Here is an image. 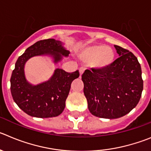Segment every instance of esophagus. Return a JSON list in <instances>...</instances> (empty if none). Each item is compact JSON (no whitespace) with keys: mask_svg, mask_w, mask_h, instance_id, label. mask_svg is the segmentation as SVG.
<instances>
[{"mask_svg":"<svg viewBox=\"0 0 151 151\" xmlns=\"http://www.w3.org/2000/svg\"><path fill=\"white\" fill-rule=\"evenodd\" d=\"M85 69L84 68V67H81V68H80V70H79V73H80V76H81V75L83 74V73H84V72H85Z\"/></svg>","mask_w":151,"mask_h":151,"instance_id":"1","label":"esophagus"}]
</instances>
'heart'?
Returning <instances> with one entry per match:
<instances>
[{
  "label": "heart",
  "instance_id": "b5f03b06",
  "mask_svg": "<svg viewBox=\"0 0 151 151\" xmlns=\"http://www.w3.org/2000/svg\"><path fill=\"white\" fill-rule=\"evenodd\" d=\"M80 58L87 63L93 62L99 70L109 67L114 61V54L112 49L103 45H95L86 48L80 55Z\"/></svg>",
  "mask_w": 151,
  "mask_h": 151
}]
</instances>
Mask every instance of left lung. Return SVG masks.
<instances>
[{"label": "left lung", "mask_w": 151, "mask_h": 151, "mask_svg": "<svg viewBox=\"0 0 151 151\" xmlns=\"http://www.w3.org/2000/svg\"><path fill=\"white\" fill-rule=\"evenodd\" d=\"M119 58L103 70H86L81 76L84 93L93 115L115 119L132 111L143 91L142 69L131 52L114 45Z\"/></svg>", "instance_id": "8db88e82"}]
</instances>
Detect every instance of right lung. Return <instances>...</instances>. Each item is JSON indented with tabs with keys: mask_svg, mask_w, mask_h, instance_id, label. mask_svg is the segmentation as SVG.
Segmentation results:
<instances>
[{
	"mask_svg": "<svg viewBox=\"0 0 151 151\" xmlns=\"http://www.w3.org/2000/svg\"><path fill=\"white\" fill-rule=\"evenodd\" d=\"M69 54L60 41L48 39L28 47L19 57L11 76L10 90L14 102L26 114L41 118L60 115L66 106L72 82L79 76L78 70L70 73L58 68L50 79L33 85L27 81L24 75L27 60L34 56L49 55L57 63Z\"/></svg>",
	"mask_w": 151,
	"mask_h": 151,
	"instance_id": "right-lung-1",
	"label": "right lung"
}]
</instances>
